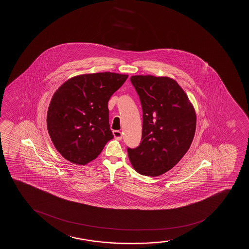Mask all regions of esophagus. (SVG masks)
I'll use <instances>...</instances> for the list:
<instances>
[{
    "label": "esophagus",
    "instance_id": "esophagus-1",
    "mask_svg": "<svg viewBox=\"0 0 249 249\" xmlns=\"http://www.w3.org/2000/svg\"><path fill=\"white\" fill-rule=\"evenodd\" d=\"M113 135H114V138H115L116 140H122V133L119 131V130H114V131H113Z\"/></svg>",
    "mask_w": 249,
    "mask_h": 249
}]
</instances>
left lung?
I'll list each match as a JSON object with an SVG mask.
<instances>
[{
    "instance_id": "8db88e82",
    "label": "left lung",
    "mask_w": 249,
    "mask_h": 249,
    "mask_svg": "<svg viewBox=\"0 0 249 249\" xmlns=\"http://www.w3.org/2000/svg\"><path fill=\"white\" fill-rule=\"evenodd\" d=\"M132 85L143 109L142 141L128 148L129 161L140 175L155 177L177 164L195 137L196 114L178 84L169 77L133 75Z\"/></svg>"
}]
</instances>
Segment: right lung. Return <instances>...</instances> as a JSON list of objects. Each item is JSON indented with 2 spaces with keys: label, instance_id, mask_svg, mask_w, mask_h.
Listing matches in <instances>:
<instances>
[{
  "label": "right lung",
  "instance_id": "right-lung-1",
  "mask_svg": "<svg viewBox=\"0 0 249 249\" xmlns=\"http://www.w3.org/2000/svg\"><path fill=\"white\" fill-rule=\"evenodd\" d=\"M128 74L111 72L77 75L54 92L47 112V129L66 160L84 165L97 158L109 140L108 101Z\"/></svg>",
  "mask_w": 249,
  "mask_h": 249
}]
</instances>
